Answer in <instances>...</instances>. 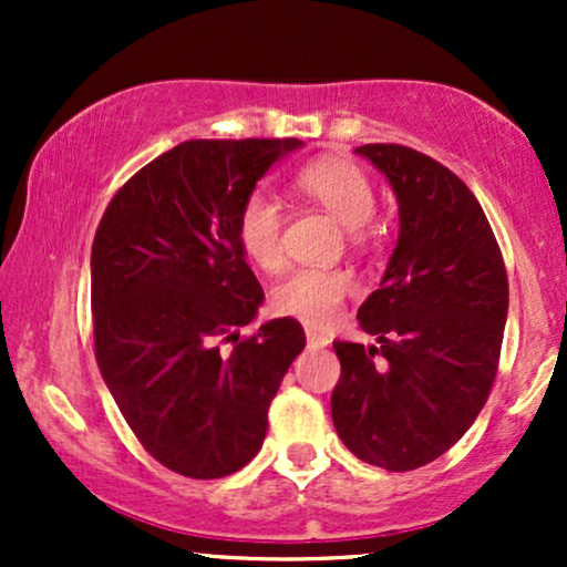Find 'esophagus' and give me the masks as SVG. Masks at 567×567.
<instances>
[{"label": "esophagus", "mask_w": 567, "mask_h": 567, "mask_svg": "<svg viewBox=\"0 0 567 567\" xmlns=\"http://www.w3.org/2000/svg\"><path fill=\"white\" fill-rule=\"evenodd\" d=\"M306 343H309L311 349H322V347H328L330 341L322 333H317V330H306Z\"/></svg>", "instance_id": "esophagus-1"}]
</instances>
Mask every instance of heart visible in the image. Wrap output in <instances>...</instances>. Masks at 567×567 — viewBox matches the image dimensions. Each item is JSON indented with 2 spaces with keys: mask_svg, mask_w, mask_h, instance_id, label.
<instances>
[{
  "mask_svg": "<svg viewBox=\"0 0 567 567\" xmlns=\"http://www.w3.org/2000/svg\"><path fill=\"white\" fill-rule=\"evenodd\" d=\"M298 192L317 202L338 224L351 229V237H362V226L375 213V192L368 175L343 157H320L296 173ZM282 207L264 188H256L243 199L237 213V243L247 261L264 271L282 266ZM351 290V277L341 269H298L275 288L271 306L277 315L328 328L338 320L343 298Z\"/></svg>",
  "mask_w": 567,
  "mask_h": 567,
  "instance_id": "b5f03b06",
  "label": "heart"
}]
</instances>
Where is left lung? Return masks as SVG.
Wrapping results in <instances>:
<instances>
[{
  "label": "left lung",
  "instance_id": "obj_1",
  "mask_svg": "<svg viewBox=\"0 0 567 567\" xmlns=\"http://www.w3.org/2000/svg\"><path fill=\"white\" fill-rule=\"evenodd\" d=\"M386 175L400 234L357 311L379 347L336 341L330 413L365 464L410 472L464 437L491 394L509 282L483 207L458 175L400 143L354 148Z\"/></svg>",
  "mask_w": 567,
  "mask_h": 567
}]
</instances>
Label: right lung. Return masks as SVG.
Wrapping results in <instances>:
<instances>
[{
    "mask_svg": "<svg viewBox=\"0 0 567 567\" xmlns=\"http://www.w3.org/2000/svg\"><path fill=\"white\" fill-rule=\"evenodd\" d=\"M296 138L186 141L109 202L90 258L95 360L141 445L167 470L218 480L261 451L271 400L306 347L290 317L252 338L264 290L237 213ZM233 341L231 350L220 342Z\"/></svg>",
    "mask_w": 567,
    "mask_h": 567,
    "instance_id": "right-lung-1",
    "label": "right lung"
}]
</instances>
